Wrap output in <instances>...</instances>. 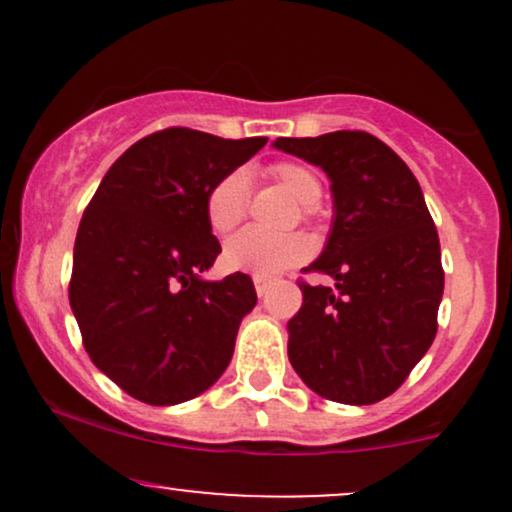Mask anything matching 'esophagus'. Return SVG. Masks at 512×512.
Wrapping results in <instances>:
<instances>
[{"label": "esophagus", "mask_w": 512, "mask_h": 512, "mask_svg": "<svg viewBox=\"0 0 512 512\" xmlns=\"http://www.w3.org/2000/svg\"><path fill=\"white\" fill-rule=\"evenodd\" d=\"M252 281H255V289H257V296H264V293L269 291V286H272V276H264V274H255L252 276Z\"/></svg>", "instance_id": "1"}]
</instances>
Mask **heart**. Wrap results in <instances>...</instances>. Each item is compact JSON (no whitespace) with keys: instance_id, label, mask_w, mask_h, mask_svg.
Wrapping results in <instances>:
<instances>
[{"instance_id":"obj_1","label":"heart","mask_w":512,"mask_h":512,"mask_svg":"<svg viewBox=\"0 0 512 512\" xmlns=\"http://www.w3.org/2000/svg\"><path fill=\"white\" fill-rule=\"evenodd\" d=\"M272 178L279 180L298 202L303 214L313 216L317 199L322 197V180L313 168L298 161L274 163ZM250 182L245 170H231L209 190L204 214L214 233H231L248 214ZM310 255V243L303 233H264L248 228L233 236L223 248V264L231 272L272 276L296 267Z\"/></svg>"}]
</instances>
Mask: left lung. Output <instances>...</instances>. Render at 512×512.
<instances>
[{
	"instance_id": "8db88e82",
	"label": "left lung",
	"mask_w": 512,
	"mask_h": 512,
	"mask_svg": "<svg viewBox=\"0 0 512 512\" xmlns=\"http://www.w3.org/2000/svg\"><path fill=\"white\" fill-rule=\"evenodd\" d=\"M276 149L330 175L334 226L298 281L303 305L289 320V358L303 383L342 404L390 397L438 332L445 272L436 223L407 163L361 129L281 137Z\"/></svg>"
}]
</instances>
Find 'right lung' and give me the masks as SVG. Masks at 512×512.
Returning <instances> with one entry per match:
<instances>
[{"label": "right lung", "instance_id": "add662e5", "mask_svg": "<svg viewBox=\"0 0 512 512\" xmlns=\"http://www.w3.org/2000/svg\"><path fill=\"white\" fill-rule=\"evenodd\" d=\"M264 144L161 129L129 146L88 202L69 303L91 361L129 397L154 407L187 402L231 363L257 293L243 272L199 279L221 252L204 202Z\"/></svg>", "mask_w": 512, "mask_h": 512}]
</instances>
